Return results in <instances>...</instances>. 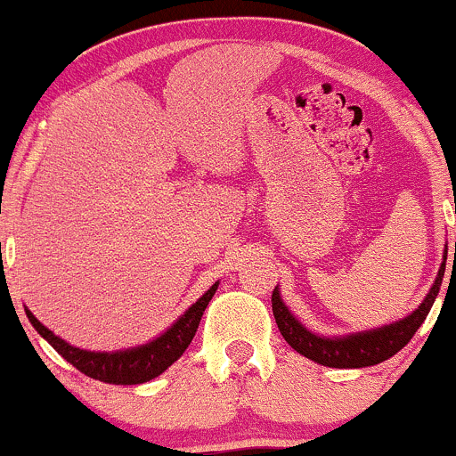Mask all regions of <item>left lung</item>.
Masks as SVG:
<instances>
[{"mask_svg":"<svg viewBox=\"0 0 456 456\" xmlns=\"http://www.w3.org/2000/svg\"><path fill=\"white\" fill-rule=\"evenodd\" d=\"M445 258H448V246L444 249V263L439 267L437 278H435L433 287L426 293L422 305L415 308L411 315H406L404 320L394 322V324H387L374 330H363L354 332V335L346 337H322L311 332L305 328L300 322L293 317V313L289 311L282 302L281 291L278 287L272 293V311L276 317V324L281 335L285 337V341L293 347L296 352H300L306 359L315 361V363L326 365V367H370L379 365L383 361L391 359L395 352H400L409 344L411 337L415 335L422 322L428 315V311L433 308L435 297H437L439 287H442L444 272H445ZM454 258H456V243H454Z\"/></svg>","mask_w":456,"mask_h":456,"instance_id":"obj_1","label":"left lung"}]
</instances>
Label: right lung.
<instances>
[{"mask_svg": "<svg viewBox=\"0 0 456 456\" xmlns=\"http://www.w3.org/2000/svg\"><path fill=\"white\" fill-rule=\"evenodd\" d=\"M217 287L219 282H215L195 305H191L187 311H184V315H180L163 335L151 339L150 344L117 352L82 350V347L67 344L65 339L53 335L50 328L43 326L28 308L26 315L28 320H30V324L37 328L38 335H41L62 359L69 361L76 370H80L82 374L110 385H141L163 374L171 363H175V361L184 354V350H187L191 341H193L195 330H198L200 320H202L204 315V308L208 306L210 297L215 296Z\"/></svg>", "mask_w": 456, "mask_h": 456, "instance_id": "right-lung-1", "label": "right lung"}]
</instances>
